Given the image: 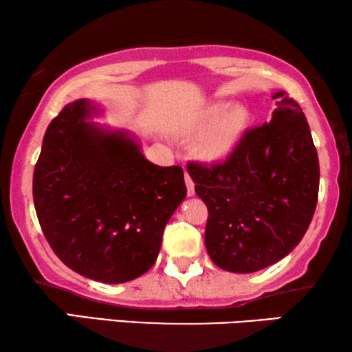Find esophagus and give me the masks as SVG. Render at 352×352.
Instances as JSON below:
<instances>
[{
	"mask_svg": "<svg viewBox=\"0 0 352 352\" xmlns=\"http://www.w3.org/2000/svg\"><path fill=\"white\" fill-rule=\"evenodd\" d=\"M184 176H186V186H187V195H194L195 194V184H194V181H192V177H190V175L189 173H184Z\"/></svg>",
	"mask_w": 352,
	"mask_h": 352,
	"instance_id": "obj_1",
	"label": "esophagus"
}]
</instances>
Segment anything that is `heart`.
Instances as JSON below:
<instances>
[{"label": "heart", "mask_w": 352, "mask_h": 352, "mask_svg": "<svg viewBox=\"0 0 352 352\" xmlns=\"http://www.w3.org/2000/svg\"><path fill=\"white\" fill-rule=\"evenodd\" d=\"M248 113L242 105L211 104L189 129V136L201 137L197 144V155L205 162H221L234 151L245 126Z\"/></svg>", "instance_id": "heart-1"}]
</instances>
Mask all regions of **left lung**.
Returning a JSON list of instances; mask_svg holds the SVG:
<instances>
[{"label": "left lung", "mask_w": 352, "mask_h": 352, "mask_svg": "<svg viewBox=\"0 0 352 352\" xmlns=\"http://www.w3.org/2000/svg\"><path fill=\"white\" fill-rule=\"evenodd\" d=\"M269 123L250 128L224 162H189L208 208L205 245L224 271L247 274L287 256L309 228L319 197V157L309 124L285 91Z\"/></svg>", "instance_id": "1"}]
</instances>
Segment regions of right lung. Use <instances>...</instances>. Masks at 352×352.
Returning a JSON list of instances; mask_svg holds the SVG:
<instances>
[{"label":"right lung","instance_id":"right-lung-1","mask_svg":"<svg viewBox=\"0 0 352 352\" xmlns=\"http://www.w3.org/2000/svg\"><path fill=\"white\" fill-rule=\"evenodd\" d=\"M89 102L67 104L43 139L33 201L57 258L80 276L123 283L153 266L163 229L187 194L181 166H157L124 133L86 123Z\"/></svg>","mask_w":352,"mask_h":352}]
</instances>
